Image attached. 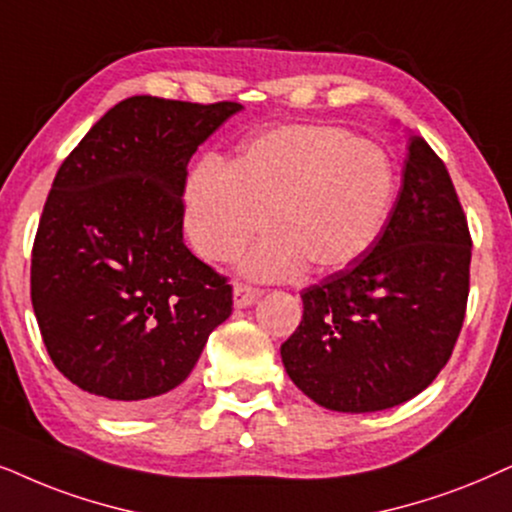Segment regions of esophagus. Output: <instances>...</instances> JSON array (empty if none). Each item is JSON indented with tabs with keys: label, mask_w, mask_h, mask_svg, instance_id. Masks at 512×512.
<instances>
[{
	"label": "esophagus",
	"mask_w": 512,
	"mask_h": 512,
	"mask_svg": "<svg viewBox=\"0 0 512 512\" xmlns=\"http://www.w3.org/2000/svg\"><path fill=\"white\" fill-rule=\"evenodd\" d=\"M261 296V289L249 287V284L237 282L235 289H232V301H235V308H249L256 298Z\"/></svg>",
	"instance_id": "34e87169"
}]
</instances>
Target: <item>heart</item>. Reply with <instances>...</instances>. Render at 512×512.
<instances>
[{"mask_svg": "<svg viewBox=\"0 0 512 512\" xmlns=\"http://www.w3.org/2000/svg\"><path fill=\"white\" fill-rule=\"evenodd\" d=\"M395 171L386 152L334 124H289L244 145L230 164L199 162L185 185V232L209 261L237 256L270 223L277 232L247 256L263 280L305 261L331 272L355 263L388 221Z\"/></svg>", "mask_w": 512, "mask_h": 512, "instance_id": "obj_1", "label": "heart"}]
</instances>
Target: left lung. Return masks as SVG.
<instances>
[{
	"mask_svg": "<svg viewBox=\"0 0 512 512\" xmlns=\"http://www.w3.org/2000/svg\"><path fill=\"white\" fill-rule=\"evenodd\" d=\"M470 247L447 167L411 134L381 235L348 268L303 289V320L280 348L296 388L345 414L397 407L426 390L461 334Z\"/></svg>",
	"mask_w": 512,
	"mask_h": 512,
	"instance_id": "8db88e82",
	"label": "left lung"
}]
</instances>
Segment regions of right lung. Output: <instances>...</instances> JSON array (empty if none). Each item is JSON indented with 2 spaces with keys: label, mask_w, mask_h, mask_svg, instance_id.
I'll list each match as a JSON object with an SVG mask.
<instances>
[{
  "label": "right lung",
  "mask_w": 512,
  "mask_h": 512,
  "mask_svg": "<svg viewBox=\"0 0 512 512\" xmlns=\"http://www.w3.org/2000/svg\"><path fill=\"white\" fill-rule=\"evenodd\" d=\"M240 103L131 96L53 178L30 296L56 369L112 414L174 400L232 287L183 242L188 162Z\"/></svg>",
  "instance_id": "obj_1"
}]
</instances>
